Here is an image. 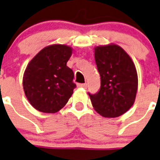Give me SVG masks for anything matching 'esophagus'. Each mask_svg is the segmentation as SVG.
Segmentation results:
<instances>
[{
  "label": "esophagus",
  "instance_id": "esophagus-1",
  "mask_svg": "<svg viewBox=\"0 0 160 160\" xmlns=\"http://www.w3.org/2000/svg\"><path fill=\"white\" fill-rule=\"evenodd\" d=\"M78 87H80V88H87V84H77Z\"/></svg>",
  "mask_w": 160,
  "mask_h": 160
}]
</instances>
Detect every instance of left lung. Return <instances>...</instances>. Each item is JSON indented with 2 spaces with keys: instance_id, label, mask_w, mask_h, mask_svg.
<instances>
[{
  "instance_id": "8db88e82",
  "label": "left lung",
  "mask_w": 160,
  "mask_h": 160,
  "mask_svg": "<svg viewBox=\"0 0 160 160\" xmlns=\"http://www.w3.org/2000/svg\"><path fill=\"white\" fill-rule=\"evenodd\" d=\"M94 58L101 76V88L91 95L95 111L103 117H119L134 104L138 88L135 64L116 44L94 47Z\"/></svg>"
}]
</instances>
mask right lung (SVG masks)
Returning a JSON list of instances; mask_svg holds the SVG:
<instances>
[{
	"mask_svg": "<svg viewBox=\"0 0 160 160\" xmlns=\"http://www.w3.org/2000/svg\"><path fill=\"white\" fill-rule=\"evenodd\" d=\"M69 45L54 44L41 49L27 66L22 86L31 105L43 113H56L73 93L74 73L67 66L72 54Z\"/></svg>",
	"mask_w": 160,
	"mask_h": 160,
	"instance_id": "add662e5",
	"label": "right lung"
}]
</instances>
